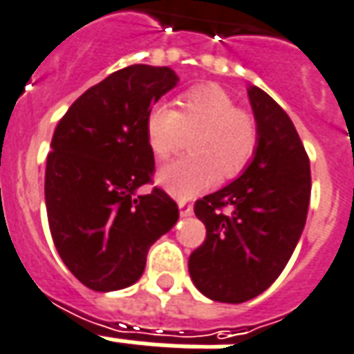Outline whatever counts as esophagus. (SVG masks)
Listing matches in <instances>:
<instances>
[{
  "mask_svg": "<svg viewBox=\"0 0 354 354\" xmlns=\"http://www.w3.org/2000/svg\"><path fill=\"white\" fill-rule=\"evenodd\" d=\"M178 207H180V215L182 217H191L193 215V206H189L185 202H178Z\"/></svg>",
  "mask_w": 354,
  "mask_h": 354,
  "instance_id": "esophagus-1",
  "label": "esophagus"
}]
</instances>
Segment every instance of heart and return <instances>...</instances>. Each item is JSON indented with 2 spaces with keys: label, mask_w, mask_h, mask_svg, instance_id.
<instances>
[{
  "label": "heart",
  "mask_w": 354,
  "mask_h": 354,
  "mask_svg": "<svg viewBox=\"0 0 354 354\" xmlns=\"http://www.w3.org/2000/svg\"><path fill=\"white\" fill-rule=\"evenodd\" d=\"M145 131L158 159L171 158L193 133V156L178 159L158 172V182L176 198L201 195L219 178H234L247 167L258 142L252 115L236 109L234 100L217 85L189 88L180 98V111L169 104H153L147 111Z\"/></svg>",
  "instance_id": "heart-1"
}]
</instances>
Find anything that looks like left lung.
I'll return each instance as SVG.
<instances>
[{"label": "left lung", "mask_w": 354, "mask_h": 354, "mask_svg": "<svg viewBox=\"0 0 354 354\" xmlns=\"http://www.w3.org/2000/svg\"><path fill=\"white\" fill-rule=\"evenodd\" d=\"M258 142L241 176L195 204L206 241L189 258L196 290L239 304L279 279L304 230L310 161L288 113L260 87L247 88ZM230 205L232 212L223 214Z\"/></svg>", "instance_id": "left-lung-1"}]
</instances>
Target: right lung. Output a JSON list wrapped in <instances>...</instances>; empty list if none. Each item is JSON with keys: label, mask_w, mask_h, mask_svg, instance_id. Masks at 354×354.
Returning a JSON list of instances; mask_svg holds the SVG:
<instances>
[{"label": "right lung", "mask_w": 354, "mask_h": 354, "mask_svg": "<svg viewBox=\"0 0 354 354\" xmlns=\"http://www.w3.org/2000/svg\"><path fill=\"white\" fill-rule=\"evenodd\" d=\"M178 81L169 66H126L81 94L55 128L46 161L48 223L64 266L91 290L135 284L148 249L180 217L165 191L137 193L153 174L147 111Z\"/></svg>", "instance_id": "add662e5"}]
</instances>
